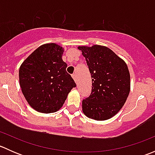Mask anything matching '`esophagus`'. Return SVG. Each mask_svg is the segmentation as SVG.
Returning a JSON list of instances; mask_svg holds the SVG:
<instances>
[{"mask_svg": "<svg viewBox=\"0 0 155 155\" xmlns=\"http://www.w3.org/2000/svg\"><path fill=\"white\" fill-rule=\"evenodd\" d=\"M72 77H73V79H74L75 82H76V81H77V79H76V73H73V74L72 75Z\"/></svg>", "mask_w": 155, "mask_h": 155, "instance_id": "34e87169", "label": "esophagus"}]
</instances>
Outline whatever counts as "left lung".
<instances>
[{
    "label": "left lung",
    "instance_id": "1",
    "mask_svg": "<svg viewBox=\"0 0 155 155\" xmlns=\"http://www.w3.org/2000/svg\"><path fill=\"white\" fill-rule=\"evenodd\" d=\"M92 79L91 93L82 101V111L89 118L104 121L122 108L130 89L126 63L106 46H79Z\"/></svg>",
    "mask_w": 155,
    "mask_h": 155
}]
</instances>
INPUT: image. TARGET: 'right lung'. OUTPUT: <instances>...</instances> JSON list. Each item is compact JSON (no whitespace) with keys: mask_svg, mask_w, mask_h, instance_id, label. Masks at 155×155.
I'll return each mask as SVG.
<instances>
[{"mask_svg":"<svg viewBox=\"0 0 155 155\" xmlns=\"http://www.w3.org/2000/svg\"><path fill=\"white\" fill-rule=\"evenodd\" d=\"M64 48L55 43L40 46L19 68V84L29 105L42 113L57 112L76 86L62 60Z\"/></svg>","mask_w":155,"mask_h":155,"instance_id":"obj_1","label":"right lung"}]
</instances>
